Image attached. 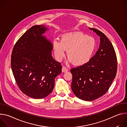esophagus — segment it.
Listing matches in <instances>:
<instances>
[{"instance_id": "34e87169", "label": "esophagus", "mask_w": 127, "mask_h": 127, "mask_svg": "<svg viewBox=\"0 0 127 127\" xmlns=\"http://www.w3.org/2000/svg\"><path fill=\"white\" fill-rule=\"evenodd\" d=\"M68 71V68H67L65 66H63L62 67V71L63 72H67Z\"/></svg>"}]
</instances>
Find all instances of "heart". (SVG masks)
<instances>
[{
  "instance_id": "b5f03b06",
  "label": "heart",
  "mask_w": 127,
  "mask_h": 127,
  "mask_svg": "<svg viewBox=\"0 0 127 127\" xmlns=\"http://www.w3.org/2000/svg\"><path fill=\"white\" fill-rule=\"evenodd\" d=\"M96 47L95 38L82 32H73L63 34L60 41L54 40L53 48L56 59L60 61L67 55L69 60L77 66L87 63L91 59Z\"/></svg>"
}]
</instances>
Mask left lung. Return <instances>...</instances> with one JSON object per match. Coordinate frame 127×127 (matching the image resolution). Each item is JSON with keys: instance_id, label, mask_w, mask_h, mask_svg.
<instances>
[{"instance_id": "8db88e82", "label": "left lung", "mask_w": 127, "mask_h": 127, "mask_svg": "<svg viewBox=\"0 0 127 127\" xmlns=\"http://www.w3.org/2000/svg\"><path fill=\"white\" fill-rule=\"evenodd\" d=\"M100 37L99 48L86 64L72 68L71 88L75 95L92 101L104 95L116 77L117 58L111 42L100 31L89 28Z\"/></svg>"}]
</instances>
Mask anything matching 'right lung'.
<instances>
[{"label":"right lung","mask_w":127,"mask_h":127,"mask_svg":"<svg viewBox=\"0 0 127 127\" xmlns=\"http://www.w3.org/2000/svg\"><path fill=\"white\" fill-rule=\"evenodd\" d=\"M43 25L32 26L17 40L11 56V67L21 91L33 98H43L52 92L55 77L61 73L60 62L52 57L51 43L42 35Z\"/></svg>","instance_id":"right-lung-1"}]
</instances>
